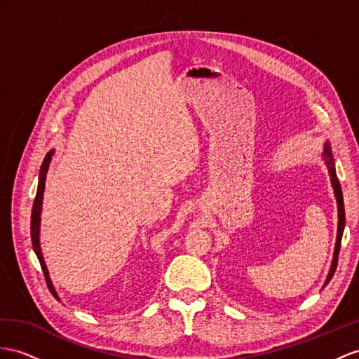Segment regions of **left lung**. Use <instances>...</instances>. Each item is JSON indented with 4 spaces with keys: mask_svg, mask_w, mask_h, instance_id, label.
Instances as JSON below:
<instances>
[{
    "mask_svg": "<svg viewBox=\"0 0 359 359\" xmlns=\"http://www.w3.org/2000/svg\"><path fill=\"white\" fill-rule=\"evenodd\" d=\"M323 161L327 167L329 176H330V183H332L334 188V196L337 198V208H338V229H337V241H335V249H334V258L332 262H330V269L327 273V278L325 280L323 287L329 283V280L332 279V276L337 269V261H338V253H339V245H341V238L344 232V224H346V215H344V201H343V192L341 187H339V182L337 177V171H335V161L332 158V151H330V144L326 141L325 144V150H323Z\"/></svg>",
    "mask_w": 359,
    "mask_h": 359,
    "instance_id": "left-lung-1",
    "label": "left lung"
}]
</instances>
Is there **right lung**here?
Masks as SVG:
<instances>
[{
    "instance_id": "1",
    "label": "right lung",
    "mask_w": 359,
    "mask_h": 359,
    "mask_svg": "<svg viewBox=\"0 0 359 359\" xmlns=\"http://www.w3.org/2000/svg\"><path fill=\"white\" fill-rule=\"evenodd\" d=\"M53 154H54V150L48 151L47 156H45L42 165H41L38 191H36V198H34V203H33V210H32V244H33V250H34L36 256H38V259L41 262V267H42V271L45 274V279H47L48 290L51 291V294H53L54 297H56L57 300H60L59 296H57V292H56V288H54V285L51 282L47 265H45L43 255H42V250H41V240H39V236H41V212H42V200H43V191H45V179H47V172H48V168H50Z\"/></svg>"
}]
</instances>
